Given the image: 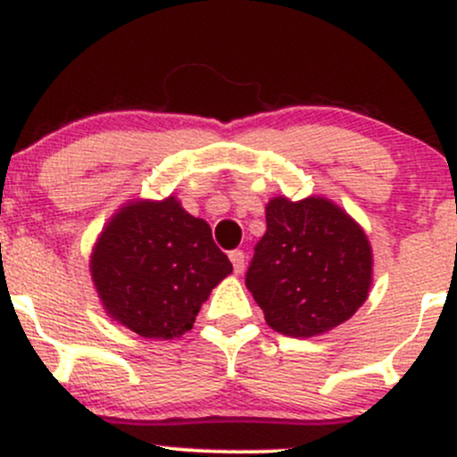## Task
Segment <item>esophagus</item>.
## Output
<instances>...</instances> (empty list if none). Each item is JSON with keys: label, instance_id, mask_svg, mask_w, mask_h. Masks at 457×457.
Here are the masks:
<instances>
[{"label": "esophagus", "instance_id": "34e87169", "mask_svg": "<svg viewBox=\"0 0 457 457\" xmlns=\"http://www.w3.org/2000/svg\"><path fill=\"white\" fill-rule=\"evenodd\" d=\"M229 260H232V266H234V272L236 275H240V272L245 270V253L240 249L236 251H229Z\"/></svg>", "mask_w": 457, "mask_h": 457}]
</instances>
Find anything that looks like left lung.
Segmentation results:
<instances>
[{
  "label": "left lung",
  "mask_w": 457,
  "mask_h": 457,
  "mask_svg": "<svg viewBox=\"0 0 457 457\" xmlns=\"http://www.w3.org/2000/svg\"><path fill=\"white\" fill-rule=\"evenodd\" d=\"M253 251L245 283L281 335L327 333L354 316L370 292L367 236L328 199H270Z\"/></svg>",
  "instance_id": "left-lung-1"
}]
</instances>
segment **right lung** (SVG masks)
Returning a JSON list of instances; mask_svg holds the SVG:
<instances>
[{"instance_id":"add662e5","label":"right lung","mask_w":457,"mask_h":457,"mask_svg":"<svg viewBox=\"0 0 457 457\" xmlns=\"http://www.w3.org/2000/svg\"><path fill=\"white\" fill-rule=\"evenodd\" d=\"M90 264L109 316L148 339L191 330L212 287L232 272L211 225L191 217L176 197L122 208L98 238Z\"/></svg>"}]
</instances>
